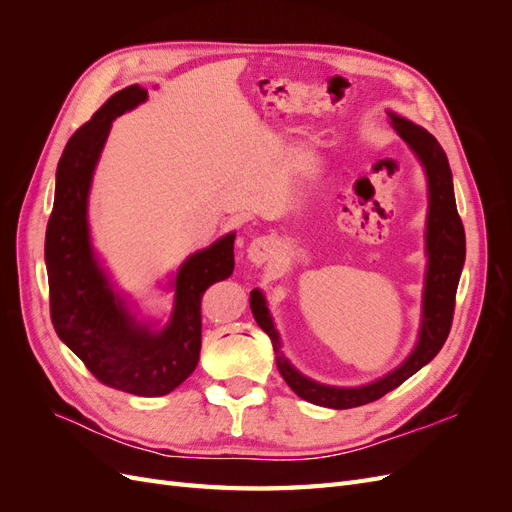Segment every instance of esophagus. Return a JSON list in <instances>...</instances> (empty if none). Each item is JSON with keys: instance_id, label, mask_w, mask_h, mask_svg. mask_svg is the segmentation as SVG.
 <instances>
[{"instance_id": "1", "label": "esophagus", "mask_w": 512, "mask_h": 512, "mask_svg": "<svg viewBox=\"0 0 512 512\" xmlns=\"http://www.w3.org/2000/svg\"><path fill=\"white\" fill-rule=\"evenodd\" d=\"M273 254H275V241L271 237H258L250 245H247V260H250L256 267L269 262L273 258Z\"/></svg>"}]
</instances>
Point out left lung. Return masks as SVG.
I'll return each mask as SVG.
<instances>
[{"label":"left lung","mask_w":512,"mask_h":512,"mask_svg":"<svg viewBox=\"0 0 512 512\" xmlns=\"http://www.w3.org/2000/svg\"><path fill=\"white\" fill-rule=\"evenodd\" d=\"M389 123L397 136L408 145L416 162L421 164L427 181V218H425V275L421 292V320H418L416 342L410 354L384 376L356 384V386H337L324 384L309 378L290 363L284 354L280 331L269 312V305L262 290L254 288L250 294L252 314L258 327L265 331L273 344L275 363L282 378L290 389L301 399L322 408L348 410L356 406H365L376 401L389 391L397 389L401 382L414 376L418 369L425 367L433 356L444 346L448 331H451L455 292L461 277L463 262H466V232L457 213L453 173L448 166V158L436 136L429 134L418 123L401 117L395 111H386Z\"/></svg>","instance_id":"obj_1"}]
</instances>
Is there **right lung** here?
Listing matches in <instances>:
<instances>
[{
  "label": "right lung",
  "mask_w": 512,
  "mask_h": 512,
  "mask_svg": "<svg viewBox=\"0 0 512 512\" xmlns=\"http://www.w3.org/2000/svg\"><path fill=\"white\" fill-rule=\"evenodd\" d=\"M149 100L130 85L108 98L68 141L55 175V200L44 239L53 327L106 386L160 397L192 376L200 354V299L235 271V232L185 258L162 288L173 294L166 320L147 316L121 290L98 254L89 226V194L117 117Z\"/></svg>",
  "instance_id": "add662e5"
}]
</instances>
